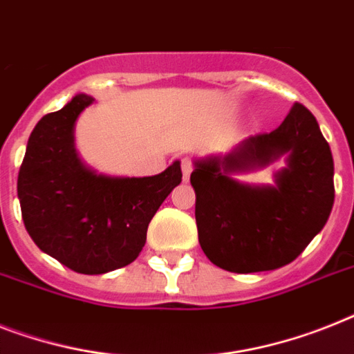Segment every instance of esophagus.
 <instances>
[{
	"instance_id": "obj_1",
	"label": "esophagus",
	"mask_w": 354,
	"mask_h": 354,
	"mask_svg": "<svg viewBox=\"0 0 354 354\" xmlns=\"http://www.w3.org/2000/svg\"><path fill=\"white\" fill-rule=\"evenodd\" d=\"M182 172H183V180L189 182V178H191V172H192V162L189 158H183L182 160Z\"/></svg>"
}]
</instances>
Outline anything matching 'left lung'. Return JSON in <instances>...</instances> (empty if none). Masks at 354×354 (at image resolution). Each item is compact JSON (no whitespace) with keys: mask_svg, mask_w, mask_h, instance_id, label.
<instances>
[{"mask_svg":"<svg viewBox=\"0 0 354 354\" xmlns=\"http://www.w3.org/2000/svg\"><path fill=\"white\" fill-rule=\"evenodd\" d=\"M289 153L274 187H249L234 171ZM335 163L317 118L295 103L278 129L243 140L223 158L196 162L198 240L214 266L231 272L272 271L297 260L324 229L335 203Z\"/></svg>","mask_w":354,"mask_h":354,"instance_id":"left-lung-1","label":"left lung"}]
</instances>
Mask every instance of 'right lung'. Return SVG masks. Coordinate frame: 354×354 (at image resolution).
<instances>
[{"label":"right lung","mask_w":354,"mask_h":354,"mask_svg":"<svg viewBox=\"0 0 354 354\" xmlns=\"http://www.w3.org/2000/svg\"><path fill=\"white\" fill-rule=\"evenodd\" d=\"M91 103L77 94L37 122L19 167L18 198L25 229L43 252L82 274H103L136 260L182 169L174 162L156 176L109 178L85 167L74 149V123Z\"/></svg>","instance_id":"right-lung-1"}]
</instances>
